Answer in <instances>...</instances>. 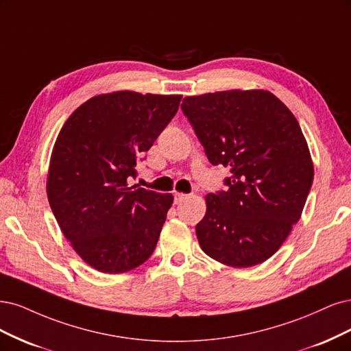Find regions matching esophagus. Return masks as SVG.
<instances>
[{
	"instance_id": "34e87169",
	"label": "esophagus",
	"mask_w": 351,
	"mask_h": 351,
	"mask_svg": "<svg viewBox=\"0 0 351 351\" xmlns=\"http://www.w3.org/2000/svg\"><path fill=\"white\" fill-rule=\"evenodd\" d=\"M173 198H175V204H180V202L185 201L188 198V195L186 194H180V192H175Z\"/></svg>"
}]
</instances>
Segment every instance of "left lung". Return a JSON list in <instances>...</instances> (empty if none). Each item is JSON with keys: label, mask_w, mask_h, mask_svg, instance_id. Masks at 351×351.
<instances>
[{"label": "left lung", "mask_w": 351, "mask_h": 351, "mask_svg": "<svg viewBox=\"0 0 351 351\" xmlns=\"http://www.w3.org/2000/svg\"><path fill=\"white\" fill-rule=\"evenodd\" d=\"M180 108L210 163L232 173L226 191L206 197L195 228L201 250L236 268L267 261L299 221L313 182L298 119L267 90L188 96Z\"/></svg>", "instance_id": "8db88e82"}]
</instances>
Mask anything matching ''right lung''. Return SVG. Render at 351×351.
I'll list each match as a JSON object with an SVG mask.
<instances>
[{
	"label": "right lung",
	"instance_id": "add662e5",
	"mask_svg": "<svg viewBox=\"0 0 351 351\" xmlns=\"http://www.w3.org/2000/svg\"><path fill=\"white\" fill-rule=\"evenodd\" d=\"M180 95L115 92L77 108L55 141L47 192L64 236L90 267L127 273L149 259L172 194L130 186L135 166L176 115Z\"/></svg>",
	"mask_w": 351,
	"mask_h": 351
}]
</instances>
